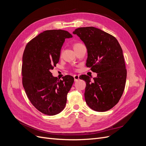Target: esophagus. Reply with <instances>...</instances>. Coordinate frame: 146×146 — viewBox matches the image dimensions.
Returning <instances> with one entry per match:
<instances>
[{"instance_id":"34e87169","label":"esophagus","mask_w":146,"mask_h":146,"mask_svg":"<svg viewBox=\"0 0 146 146\" xmlns=\"http://www.w3.org/2000/svg\"><path fill=\"white\" fill-rule=\"evenodd\" d=\"M73 77H74V81H75V82L78 81V80L79 79V75H76V74H75V75L73 76Z\"/></svg>"}]
</instances>
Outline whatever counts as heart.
Returning <instances> with one entry per match:
<instances>
[{"instance_id":"obj_1","label":"heart","mask_w":146,"mask_h":146,"mask_svg":"<svg viewBox=\"0 0 146 146\" xmlns=\"http://www.w3.org/2000/svg\"><path fill=\"white\" fill-rule=\"evenodd\" d=\"M80 45H82V44H80V43H76V44H74L73 47H74V48H76V47H79V46Z\"/></svg>"}]
</instances>
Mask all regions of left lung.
<instances>
[{
	"label": "left lung",
	"instance_id": "obj_1",
	"mask_svg": "<svg viewBox=\"0 0 146 146\" xmlns=\"http://www.w3.org/2000/svg\"><path fill=\"white\" fill-rule=\"evenodd\" d=\"M73 34L86 45V66L97 73L92 82L88 76L81 77L86 82L85 101L95 111H108L118 102L125 88L127 70L122 50L113 36L94 27L77 28Z\"/></svg>",
	"mask_w": 146,
	"mask_h": 146
}]
</instances>
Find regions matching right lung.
I'll return each mask as SVG.
<instances>
[{
    "mask_svg": "<svg viewBox=\"0 0 146 146\" xmlns=\"http://www.w3.org/2000/svg\"><path fill=\"white\" fill-rule=\"evenodd\" d=\"M72 37L64 30L45 31L27 44L23 54V86L31 104L48 115L64 110L67 95L74 82L70 75L59 80L50 72L59 61L65 39Z\"/></svg>",
    "mask_w": 146,
    "mask_h": 146,
    "instance_id": "right-lung-1",
    "label": "right lung"
}]
</instances>
